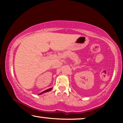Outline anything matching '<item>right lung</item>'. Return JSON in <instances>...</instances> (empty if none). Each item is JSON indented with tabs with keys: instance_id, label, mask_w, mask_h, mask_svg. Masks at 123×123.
Returning <instances> with one entry per match:
<instances>
[{
	"instance_id": "1",
	"label": "right lung",
	"mask_w": 123,
	"mask_h": 123,
	"mask_svg": "<svg viewBox=\"0 0 123 123\" xmlns=\"http://www.w3.org/2000/svg\"><path fill=\"white\" fill-rule=\"evenodd\" d=\"M52 89V88H49V89H48V90H45V91H43V92H41V93H40L39 95H40V94H42V93H45V92H48V91H50V90H51Z\"/></svg>"
}]
</instances>
